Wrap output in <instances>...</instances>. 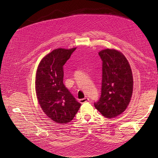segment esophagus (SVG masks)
Instances as JSON below:
<instances>
[{
  "mask_svg": "<svg viewBox=\"0 0 158 158\" xmlns=\"http://www.w3.org/2000/svg\"><path fill=\"white\" fill-rule=\"evenodd\" d=\"M89 101V98H83V99H81L79 100V102L81 103H84L85 102H87Z\"/></svg>",
  "mask_w": 158,
  "mask_h": 158,
  "instance_id": "obj_1",
  "label": "esophagus"
}]
</instances>
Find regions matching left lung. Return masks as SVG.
<instances>
[{
  "mask_svg": "<svg viewBox=\"0 0 158 158\" xmlns=\"http://www.w3.org/2000/svg\"><path fill=\"white\" fill-rule=\"evenodd\" d=\"M102 60L101 96L94 106L109 118L125 111L133 91L132 73L126 57L121 52L106 49L100 51Z\"/></svg>",
  "mask_w": 158,
  "mask_h": 158,
  "instance_id": "obj_1",
  "label": "left lung"
}]
</instances>
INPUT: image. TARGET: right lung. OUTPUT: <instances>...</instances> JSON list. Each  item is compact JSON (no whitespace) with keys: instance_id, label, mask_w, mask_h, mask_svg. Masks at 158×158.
I'll return each instance as SVG.
<instances>
[{"instance_id":"obj_1","label":"right lung","mask_w":158,"mask_h":158,"mask_svg":"<svg viewBox=\"0 0 158 158\" xmlns=\"http://www.w3.org/2000/svg\"><path fill=\"white\" fill-rule=\"evenodd\" d=\"M76 49L53 50L41 60L37 70L38 102L46 115L57 123L70 122L81 106L63 84V66Z\"/></svg>"}]
</instances>
